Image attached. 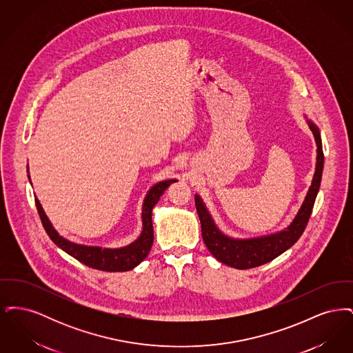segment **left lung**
<instances>
[{
	"label": "left lung",
	"instance_id": "8db88e82",
	"mask_svg": "<svg viewBox=\"0 0 353 353\" xmlns=\"http://www.w3.org/2000/svg\"><path fill=\"white\" fill-rule=\"evenodd\" d=\"M305 123L308 124L311 132L315 137L316 143V165L315 173L311 181V186L303 200L299 210L295 217L287 225V228L271 233V234L259 235L252 238H234L225 234L212 217L206 203L201 196L197 193L194 196L196 209L201 222V233L203 242L212 255L225 265L238 270L252 269L269 263L285 250H288L303 234L310 216L312 213V208L319 192L323 167H324V156L321 148V137H320L318 125L303 114Z\"/></svg>",
	"mask_w": 353,
	"mask_h": 353
}]
</instances>
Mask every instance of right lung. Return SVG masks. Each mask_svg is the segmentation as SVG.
<instances>
[{
  "label": "right lung",
  "instance_id": "add662e5",
  "mask_svg": "<svg viewBox=\"0 0 353 353\" xmlns=\"http://www.w3.org/2000/svg\"><path fill=\"white\" fill-rule=\"evenodd\" d=\"M28 177L29 174V165H28ZM176 179L159 181L152 185L150 190L147 192L144 201L141 205V232L140 235L134 239V242L121 246V248H101V246H88L68 241V238L59 234L55 228L52 226L50 219L46 216L39 200L35 197V205L39 213L43 228L51 241L63 252H68L72 258L78 259L85 266L92 269L101 270V271H130L139 266L151 252L153 243V225H152V210L153 206L160 200L168 186L176 183Z\"/></svg>",
  "mask_w": 353,
  "mask_h": 353
}]
</instances>
